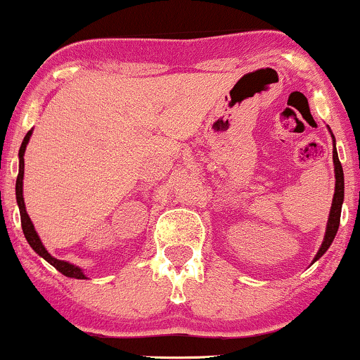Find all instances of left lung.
Here are the masks:
<instances>
[{
	"label": "left lung",
	"mask_w": 360,
	"mask_h": 360,
	"mask_svg": "<svg viewBox=\"0 0 360 360\" xmlns=\"http://www.w3.org/2000/svg\"><path fill=\"white\" fill-rule=\"evenodd\" d=\"M328 132L332 136V142H333V150H332V159H333V172H335V193H333V199H332V206H330V213H328V219H327V228H326V236H323L322 245L315 255L314 262L322 257L323 253L328 250V246L332 245L333 238L337 235V229H339L340 224V211H342V202H344V171H342V164L339 161V155H337V147H335V137L330 131V127L327 125Z\"/></svg>",
	"instance_id": "obj_1"
}]
</instances>
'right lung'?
<instances>
[{
    "label": "right lung",
    "instance_id": "right-lung-1",
    "mask_svg": "<svg viewBox=\"0 0 360 360\" xmlns=\"http://www.w3.org/2000/svg\"><path fill=\"white\" fill-rule=\"evenodd\" d=\"M33 134V129L32 131H28L27 136H25L23 142H21V147H20V153H18V158H20V171H18V177H16V202H18V207H20V216H21V228H23V233H25V238H27L28 245L32 246V248L37 251L38 255L43 259H46V262L50 263L51 266H55L56 270L60 271V274L68 276V278H77V280H85L86 275L84 274V270H82L80 266L73 265V263H68L65 262V259H58L55 257H51L49 253V250L45 248V245L41 243L40 236H38L37 229H34L32 219H30V216L27 213V207H25V198H23V174H25V150H27V146L30 142V137H32Z\"/></svg>",
    "mask_w": 360,
    "mask_h": 360
}]
</instances>
